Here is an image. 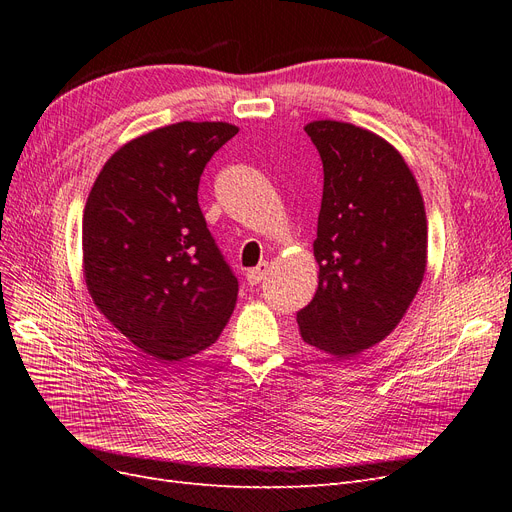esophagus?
<instances>
[{
  "label": "esophagus",
  "instance_id": "obj_1",
  "mask_svg": "<svg viewBox=\"0 0 512 512\" xmlns=\"http://www.w3.org/2000/svg\"><path fill=\"white\" fill-rule=\"evenodd\" d=\"M267 271H269V265H267V262H260V265H258V267H254V269H250V271H247V282H250L252 286L260 284L262 280H265V275H267Z\"/></svg>",
  "mask_w": 512,
  "mask_h": 512
}]
</instances>
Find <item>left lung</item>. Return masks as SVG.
<instances>
[{"label": "left lung", "mask_w": 512, "mask_h": 512, "mask_svg": "<svg viewBox=\"0 0 512 512\" xmlns=\"http://www.w3.org/2000/svg\"><path fill=\"white\" fill-rule=\"evenodd\" d=\"M324 188L314 256V299L297 312L303 342L348 359L389 335L421 288L427 218L401 153L378 134L344 121L305 126Z\"/></svg>", "instance_id": "1"}]
</instances>
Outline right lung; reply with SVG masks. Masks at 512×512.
<instances>
[{
    "mask_svg": "<svg viewBox=\"0 0 512 512\" xmlns=\"http://www.w3.org/2000/svg\"><path fill=\"white\" fill-rule=\"evenodd\" d=\"M237 126L181 121L104 164L83 211L87 290L113 327L158 361L215 344L239 282L198 205L200 175Z\"/></svg>",
    "mask_w": 512,
    "mask_h": 512,
    "instance_id": "add662e5",
    "label": "right lung"
}]
</instances>
